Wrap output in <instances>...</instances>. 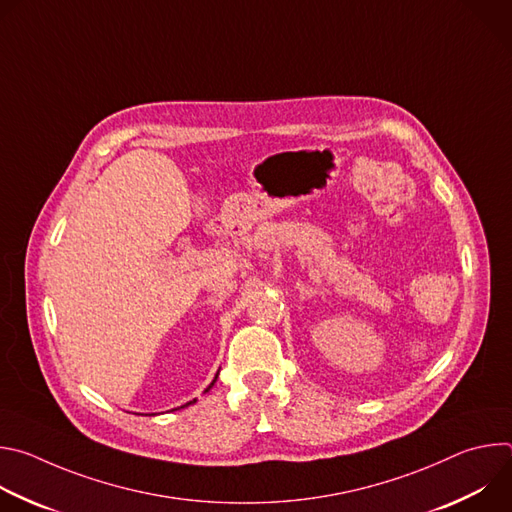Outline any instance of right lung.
Returning <instances> with one entry per match:
<instances>
[{"label": "right lung", "mask_w": 512, "mask_h": 512, "mask_svg": "<svg viewBox=\"0 0 512 512\" xmlns=\"http://www.w3.org/2000/svg\"><path fill=\"white\" fill-rule=\"evenodd\" d=\"M216 377H218V375H216ZM216 377H214V381H216ZM214 381H212V383H210V387H212V385H214ZM210 387H208V389H210ZM208 389H206V391H208ZM186 405H190V403H186Z\"/></svg>", "instance_id": "1"}]
</instances>
